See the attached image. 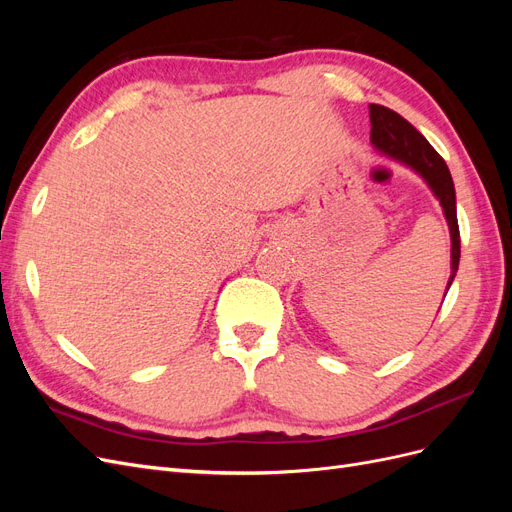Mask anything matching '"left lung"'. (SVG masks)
<instances>
[{"mask_svg":"<svg viewBox=\"0 0 512 512\" xmlns=\"http://www.w3.org/2000/svg\"><path fill=\"white\" fill-rule=\"evenodd\" d=\"M369 121H371V143L374 147L401 164L410 166L414 173L421 175L431 188L433 196L440 200L444 209V218L451 230V288L455 273L459 269L461 241H459V224H457V205H455V185L451 170L442 160L440 153L433 149L427 138L418 132L412 123H408L399 113L380 104H369ZM446 297V294H444Z\"/></svg>","mask_w":512,"mask_h":512,"instance_id":"left-lung-1","label":"left lung"}]
</instances>
